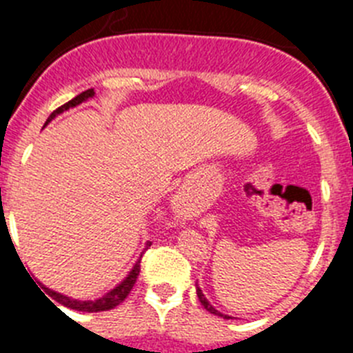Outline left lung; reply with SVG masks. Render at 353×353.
I'll use <instances>...</instances> for the list:
<instances>
[{
  "mask_svg": "<svg viewBox=\"0 0 353 353\" xmlns=\"http://www.w3.org/2000/svg\"><path fill=\"white\" fill-rule=\"evenodd\" d=\"M196 293H198V299H199V302H201V305H203L205 310L207 311H210V313H214V314H217V316H223V318H230V316H226V314H223V313H219V311L215 310L214 305L210 304V302L207 301V299H205V295H203V292H201V290L198 288V285H196Z\"/></svg>",
  "mask_w": 353,
  "mask_h": 353,
  "instance_id": "8db88e82",
  "label": "left lung"
}]
</instances>
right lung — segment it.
<instances>
[{"label": "right lung", "mask_w": 353, "mask_h": 353, "mask_svg": "<svg viewBox=\"0 0 353 353\" xmlns=\"http://www.w3.org/2000/svg\"><path fill=\"white\" fill-rule=\"evenodd\" d=\"M95 95V92H93V88L86 90V92L79 93L77 97H74L72 101H68L67 104H63L61 108H58L56 111H52L51 117H49L48 121H51L52 118L56 117V114L63 113V111H67L68 108H74V105L81 104V102L88 101L90 97ZM152 245V242H148L145 248L146 249ZM143 251V252H145ZM143 256V254H141ZM141 256H139V260L136 261V265H134V269L130 270L129 276L123 279V281L120 283V285L117 286V288H113L109 293H105L104 297L101 299H95V301H77V299H70V297H65V295H61V293L58 292H52V290L46 288L43 286V290H46V293H49V297L54 299L58 304L65 305V307H68V310H76V311H83V313H99V311H109L113 310V307H117L120 302H123L127 299V295L130 293V290H132V286L136 285V279H138L139 276V270H141V265H139V261H141Z\"/></svg>", "instance_id": "add662e5"}]
</instances>
